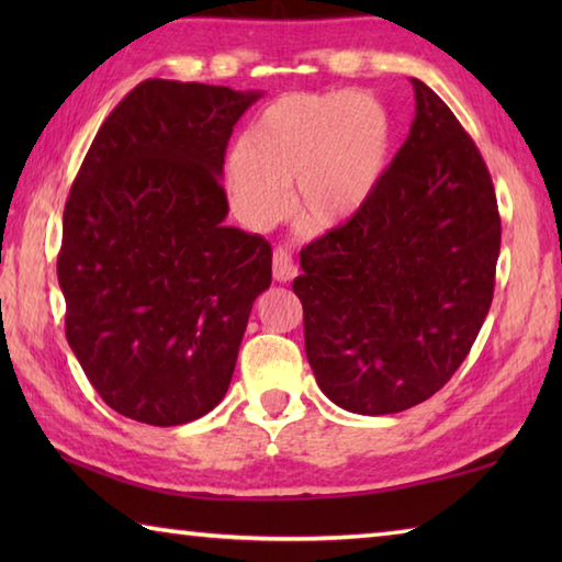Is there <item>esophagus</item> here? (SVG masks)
<instances>
[{
  "instance_id": "34e87169",
  "label": "esophagus",
  "mask_w": 562,
  "mask_h": 562,
  "mask_svg": "<svg viewBox=\"0 0 562 562\" xmlns=\"http://www.w3.org/2000/svg\"><path fill=\"white\" fill-rule=\"evenodd\" d=\"M272 274L278 282H290L294 274H297V265H294L292 255L288 250L278 247L272 255Z\"/></svg>"
}]
</instances>
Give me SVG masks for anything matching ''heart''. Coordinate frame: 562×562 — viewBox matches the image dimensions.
Instances as JSON below:
<instances>
[{"label":"heart","instance_id":"b5f03b06","mask_svg":"<svg viewBox=\"0 0 562 562\" xmlns=\"http://www.w3.org/2000/svg\"><path fill=\"white\" fill-rule=\"evenodd\" d=\"M392 148L386 109L367 93H290L265 109L225 160L247 221L288 213L310 231L349 223L376 193Z\"/></svg>","mask_w":562,"mask_h":562}]
</instances>
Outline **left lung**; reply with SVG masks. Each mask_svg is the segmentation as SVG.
Returning a JSON list of instances; mask_svg holds the SVG:
<instances>
[{
  "label": "left lung",
  "instance_id": "obj_1",
  "mask_svg": "<svg viewBox=\"0 0 562 562\" xmlns=\"http://www.w3.org/2000/svg\"><path fill=\"white\" fill-rule=\"evenodd\" d=\"M416 116L376 193L302 247L292 290L322 392L351 414L426 402L486 319L501 217L491 173L451 109L412 79Z\"/></svg>",
  "mask_w": 562,
  "mask_h": 562
}]
</instances>
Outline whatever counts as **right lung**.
Returning a JSON list of instances; mask_svg holds the SVG:
<instances>
[{"label": "right lung", "instance_id": "1", "mask_svg": "<svg viewBox=\"0 0 562 562\" xmlns=\"http://www.w3.org/2000/svg\"><path fill=\"white\" fill-rule=\"evenodd\" d=\"M262 97L148 79L103 121L64 207L66 339L113 412L178 426L221 404L272 247L225 225L233 126Z\"/></svg>", "mask_w": 562, "mask_h": 562}]
</instances>
